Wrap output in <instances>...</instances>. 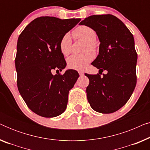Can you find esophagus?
<instances>
[{"instance_id": "34e87169", "label": "esophagus", "mask_w": 150, "mask_h": 150, "mask_svg": "<svg viewBox=\"0 0 150 150\" xmlns=\"http://www.w3.org/2000/svg\"><path fill=\"white\" fill-rule=\"evenodd\" d=\"M79 73L80 76H83L84 75V72L83 71H79Z\"/></svg>"}]
</instances>
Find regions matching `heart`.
I'll list each match as a JSON object with an SVG mask.
<instances>
[{
	"label": "heart",
	"instance_id": "obj_1",
	"mask_svg": "<svg viewBox=\"0 0 150 150\" xmlns=\"http://www.w3.org/2000/svg\"><path fill=\"white\" fill-rule=\"evenodd\" d=\"M73 35L76 39H83L87 41L86 50L95 51L96 50V32L89 26H79L73 31ZM59 48L61 53L65 56L68 55L71 50V39L69 33L65 34L62 37L59 43ZM93 54L91 52H87L83 54H74L67 59V63L69 68L76 70H82L93 61Z\"/></svg>",
	"mask_w": 150,
	"mask_h": 150
}]
</instances>
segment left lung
<instances>
[{"instance_id":"obj_1","label":"left lung","mask_w":150,"mask_h":150,"mask_svg":"<svg viewBox=\"0 0 150 150\" xmlns=\"http://www.w3.org/2000/svg\"><path fill=\"white\" fill-rule=\"evenodd\" d=\"M79 24L93 28L100 42L99 54L91 63L99 74H85L89 79L86 89L88 102L96 111L112 113L126 104L136 87L134 37L119 18L110 14L89 16ZM104 70L108 73L102 77Z\"/></svg>"}]
</instances>
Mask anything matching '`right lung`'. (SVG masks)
Here are the masks:
<instances>
[{
  "label": "right lung",
  "instance_id": "right-lung-1",
  "mask_svg": "<svg viewBox=\"0 0 150 150\" xmlns=\"http://www.w3.org/2000/svg\"><path fill=\"white\" fill-rule=\"evenodd\" d=\"M81 20L42 16L28 24L18 38L15 59L18 91L38 115L54 117L66 109L69 91L79 74L74 69L62 75H53L52 71L66 66L59 43Z\"/></svg>",
  "mask_w": 150,
  "mask_h": 150
}]
</instances>
